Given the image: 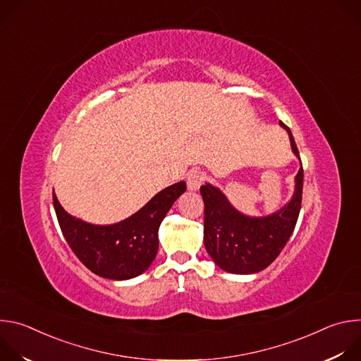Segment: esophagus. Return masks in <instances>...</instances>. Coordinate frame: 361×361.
<instances>
[{"label":"esophagus","instance_id":"1","mask_svg":"<svg viewBox=\"0 0 361 361\" xmlns=\"http://www.w3.org/2000/svg\"><path fill=\"white\" fill-rule=\"evenodd\" d=\"M204 180H205V176H204L202 171H200V170L190 171L188 176H187V187H188V190H191V191L198 190Z\"/></svg>","mask_w":361,"mask_h":361}]
</instances>
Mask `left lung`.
Returning a JSON list of instances; mask_svg holds the SVG:
<instances>
[{
	"label": "left lung",
	"mask_w": 361,
	"mask_h": 361,
	"mask_svg": "<svg viewBox=\"0 0 361 361\" xmlns=\"http://www.w3.org/2000/svg\"><path fill=\"white\" fill-rule=\"evenodd\" d=\"M291 148L300 159L294 137ZM302 166L295 176V192L291 201L269 217H247L231 207L224 194L216 187L201 185L204 200V245L214 263L224 271L234 274L259 273L269 267L287 244L294 231L302 198Z\"/></svg>",
	"instance_id": "1"
}]
</instances>
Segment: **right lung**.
Segmentation results:
<instances>
[{
    "label": "right lung",
    "mask_w": 361,
    "mask_h": 361,
    "mask_svg": "<svg viewBox=\"0 0 361 361\" xmlns=\"http://www.w3.org/2000/svg\"><path fill=\"white\" fill-rule=\"evenodd\" d=\"M185 183L173 184L154 195L127 220L113 226H92L70 216L53 194L60 228L78 260L94 274L127 280L144 273L159 250V227Z\"/></svg>",
    "instance_id": "add662e5"
}]
</instances>
